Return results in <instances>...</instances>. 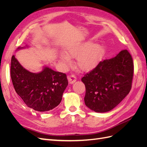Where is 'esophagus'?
<instances>
[{"instance_id": "obj_1", "label": "esophagus", "mask_w": 147, "mask_h": 147, "mask_svg": "<svg viewBox=\"0 0 147 147\" xmlns=\"http://www.w3.org/2000/svg\"><path fill=\"white\" fill-rule=\"evenodd\" d=\"M67 78H68L69 82L70 84H73L74 83H75V82H76V80H77V77H76V76H75V75H74V74L69 75Z\"/></svg>"}]
</instances>
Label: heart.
I'll use <instances>...</instances> for the list:
<instances>
[{
  "label": "heart",
  "instance_id": "b5f03b06",
  "mask_svg": "<svg viewBox=\"0 0 147 147\" xmlns=\"http://www.w3.org/2000/svg\"><path fill=\"white\" fill-rule=\"evenodd\" d=\"M67 55L62 54L61 59L67 65L71 63L70 57H77L76 64L84 72L94 69L98 65L104 54V48L92 41L70 43L66 48Z\"/></svg>",
  "mask_w": 147,
  "mask_h": 147
}]
</instances>
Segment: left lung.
<instances>
[{
    "instance_id": "8db88e82",
    "label": "left lung",
    "mask_w": 147,
    "mask_h": 147,
    "mask_svg": "<svg viewBox=\"0 0 147 147\" xmlns=\"http://www.w3.org/2000/svg\"><path fill=\"white\" fill-rule=\"evenodd\" d=\"M133 73L132 58L126 50L100 61L82 78L86 88L85 105L98 113L114 109L130 92Z\"/></svg>"
}]
</instances>
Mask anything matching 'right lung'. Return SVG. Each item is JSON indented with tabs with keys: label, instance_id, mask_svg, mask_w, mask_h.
Here are the masks:
<instances>
[{
	"label": "right lung",
	"instance_id": "add662e5",
	"mask_svg": "<svg viewBox=\"0 0 147 147\" xmlns=\"http://www.w3.org/2000/svg\"><path fill=\"white\" fill-rule=\"evenodd\" d=\"M29 47H18L17 50ZM11 78L18 94L26 105L38 112H47L58 105L68 85L65 74L43 67L38 73L24 69L13 55L11 60Z\"/></svg>",
	"mask_w": 147,
	"mask_h": 147
}]
</instances>
